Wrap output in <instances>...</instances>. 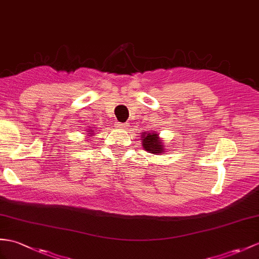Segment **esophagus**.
<instances>
[{
	"mask_svg": "<svg viewBox=\"0 0 259 259\" xmlns=\"http://www.w3.org/2000/svg\"><path fill=\"white\" fill-rule=\"evenodd\" d=\"M116 125H117V128H119V129H122V128H124V127H125V123H120V122H117V123H116Z\"/></svg>",
	"mask_w": 259,
	"mask_h": 259,
	"instance_id": "esophagus-1",
	"label": "esophagus"
}]
</instances>
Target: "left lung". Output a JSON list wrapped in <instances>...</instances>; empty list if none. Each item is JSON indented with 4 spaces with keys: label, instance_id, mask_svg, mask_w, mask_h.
<instances>
[{
    "label": "left lung",
    "instance_id": "8db88e82",
    "mask_svg": "<svg viewBox=\"0 0 259 259\" xmlns=\"http://www.w3.org/2000/svg\"><path fill=\"white\" fill-rule=\"evenodd\" d=\"M142 146L147 152L152 154H161L165 152V146L160 139L159 134L155 131L142 132Z\"/></svg>",
    "mask_w": 259,
    "mask_h": 259
}]
</instances>
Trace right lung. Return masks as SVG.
<instances>
[{"label":"right lung","instance_id":"obj_1","mask_svg":"<svg viewBox=\"0 0 259 259\" xmlns=\"http://www.w3.org/2000/svg\"><path fill=\"white\" fill-rule=\"evenodd\" d=\"M94 127V125H93ZM93 127H89V129H88V131H87V136H89V137H92V136H94L95 135V130L93 129Z\"/></svg>","mask_w":259,"mask_h":259}]
</instances>
